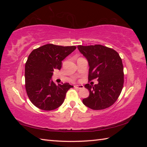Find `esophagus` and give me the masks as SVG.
Instances as JSON below:
<instances>
[{
    "label": "esophagus",
    "mask_w": 147,
    "mask_h": 147,
    "mask_svg": "<svg viewBox=\"0 0 147 147\" xmlns=\"http://www.w3.org/2000/svg\"><path fill=\"white\" fill-rule=\"evenodd\" d=\"M74 87H75L76 88H78L79 89H83L84 88V86L83 85H76V86H74Z\"/></svg>",
    "instance_id": "1"
}]
</instances>
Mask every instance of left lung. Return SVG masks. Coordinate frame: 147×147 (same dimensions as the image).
<instances>
[{
    "label": "left lung",
    "instance_id": "left-lung-1",
    "mask_svg": "<svg viewBox=\"0 0 147 147\" xmlns=\"http://www.w3.org/2000/svg\"><path fill=\"white\" fill-rule=\"evenodd\" d=\"M77 48L88 61L89 80L97 78L98 82L94 86L86 84L89 95L83 99V104L94 110L109 108L117 100L123 87V65L120 56L115 50L101 45H78Z\"/></svg>",
    "mask_w": 147,
    "mask_h": 147
}]
</instances>
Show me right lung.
I'll return each mask as SVG.
<instances>
[{
  "mask_svg": "<svg viewBox=\"0 0 147 147\" xmlns=\"http://www.w3.org/2000/svg\"><path fill=\"white\" fill-rule=\"evenodd\" d=\"M76 49L47 44L34 49L25 64V88L35 106L43 110H53L64 102L66 93L73 88L69 83L56 85L52 80L53 71L60 70L62 61Z\"/></svg>",
  "mask_w": 147,
  "mask_h": 147,
  "instance_id": "1",
  "label": "right lung"
}]
</instances>
